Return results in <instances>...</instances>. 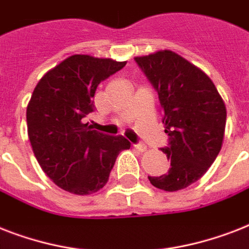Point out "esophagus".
I'll list each match as a JSON object with an SVG mask.
<instances>
[{"instance_id": "34e87169", "label": "esophagus", "mask_w": 249, "mask_h": 249, "mask_svg": "<svg viewBox=\"0 0 249 249\" xmlns=\"http://www.w3.org/2000/svg\"><path fill=\"white\" fill-rule=\"evenodd\" d=\"M134 148H136V150H138L140 152H144L146 150H147V146H146V144H142V143L134 144Z\"/></svg>"}]
</instances>
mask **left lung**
Segmentation results:
<instances>
[{"mask_svg":"<svg viewBox=\"0 0 249 249\" xmlns=\"http://www.w3.org/2000/svg\"><path fill=\"white\" fill-rule=\"evenodd\" d=\"M159 94L169 146V172L148 177L152 186L178 191L201 178L216 160L225 136L226 106L200 68L170 50L134 58Z\"/></svg>","mask_w":249,"mask_h":249,"instance_id":"obj_1","label":"left lung"}]
</instances>
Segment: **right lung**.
Segmentation results:
<instances>
[{
	"label": "right lung",
	"instance_id": "right-lung-1",
	"mask_svg": "<svg viewBox=\"0 0 249 249\" xmlns=\"http://www.w3.org/2000/svg\"><path fill=\"white\" fill-rule=\"evenodd\" d=\"M125 64L76 54L46 72L33 90L27 106L33 154L45 174L68 193L99 191L117 155L130 148L123 136H107L83 123L93 112L97 86Z\"/></svg>",
	"mask_w": 249,
	"mask_h": 249
}]
</instances>
